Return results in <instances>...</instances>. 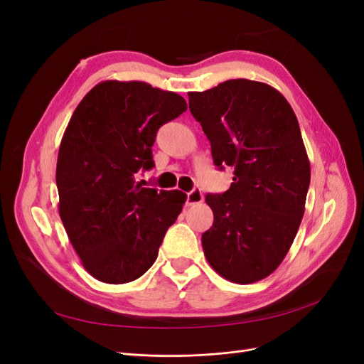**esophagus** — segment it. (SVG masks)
Wrapping results in <instances>:
<instances>
[{"instance_id": "1", "label": "esophagus", "mask_w": 364, "mask_h": 364, "mask_svg": "<svg viewBox=\"0 0 364 364\" xmlns=\"http://www.w3.org/2000/svg\"><path fill=\"white\" fill-rule=\"evenodd\" d=\"M203 202V193L199 188H194L186 194V205H196V203H202Z\"/></svg>"}]
</instances>
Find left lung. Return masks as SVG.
<instances>
[{"mask_svg": "<svg viewBox=\"0 0 364 364\" xmlns=\"http://www.w3.org/2000/svg\"><path fill=\"white\" fill-rule=\"evenodd\" d=\"M188 98L214 164L234 167L230 188L205 199L214 213L205 257L230 282L261 281L287 255L305 213L311 170L299 123L267 83L226 80Z\"/></svg>", "mask_w": 364, "mask_h": 364, "instance_id": "left-lung-1", "label": "left lung"}]
</instances>
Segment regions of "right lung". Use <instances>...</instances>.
<instances>
[{
	"mask_svg": "<svg viewBox=\"0 0 364 364\" xmlns=\"http://www.w3.org/2000/svg\"><path fill=\"white\" fill-rule=\"evenodd\" d=\"M186 111L183 97L146 82L95 85L65 129L56 183L59 215L87 273L106 284L142 277L186 200L135 182L153 165L158 129Z\"/></svg>",
	"mask_w": 364,
	"mask_h": 364,
	"instance_id": "add662e5",
	"label": "right lung"
}]
</instances>
